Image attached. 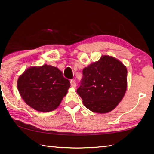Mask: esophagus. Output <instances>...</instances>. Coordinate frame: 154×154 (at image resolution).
Segmentation results:
<instances>
[{"instance_id":"esophagus-1","label":"esophagus","mask_w":154,"mask_h":154,"mask_svg":"<svg viewBox=\"0 0 154 154\" xmlns=\"http://www.w3.org/2000/svg\"><path fill=\"white\" fill-rule=\"evenodd\" d=\"M70 85H71V86L73 87V88H75V87L77 86L76 82H75V80H71V81H70Z\"/></svg>"}]
</instances>
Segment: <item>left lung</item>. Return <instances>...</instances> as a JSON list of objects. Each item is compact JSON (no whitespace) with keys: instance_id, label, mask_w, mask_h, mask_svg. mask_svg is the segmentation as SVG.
Wrapping results in <instances>:
<instances>
[{"instance_id":"obj_1","label":"left lung","mask_w":154,"mask_h":154,"mask_svg":"<svg viewBox=\"0 0 154 154\" xmlns=\"http://www.w3.org/2000/svg\"><path fill=\"white\" fill-rule=\"evenodd\" d=\"M127 88L126 66L115 57L103 55L84 68L77 92L85 107L95 113H106L119 104Z\"/></svg>"}]
</instances>
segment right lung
Instances as JSON below:
<instances>
[{
  "mask_svg": "<svg viewBox=\"0 0 154 154\" xmlns=\"http://www.w3.org/2000/svg\"><path fill=\"white\" fill-rule=\"evenodd\" d=\"M70 86V81L63 77L60 70L47 64L27 68L17 82L18 91L24 102L40 112L56 109Z\"/></svg>",
  "mask_w": 154,
  "mask_h": 154,
  "instance_id": "add662e5",
  "label": "right lung"
}]
</instances>
